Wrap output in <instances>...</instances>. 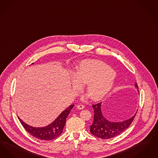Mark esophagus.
<instances>
[{
  "instance_id": "1",
  "label": "esophagus",
  "mask_w": 158,
  "mask_h": 158,
  "mask_svg": "<svg viewBox=\"0 0 158 158\" xmlns=\"http://www.w3.org/2000/svg\"><path fill=\"white\" fill-rule=\"evenodd\" d=\"M77 108L78 109L81 110V109H83L84 108V106L82 105V104H78V105L77 106Z\"/></svg>"
}]
</instances>
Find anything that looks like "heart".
<instances>
[{"label":"heart","instance_id":"1","mask_svg":"<svg viewBox=\"0 0 158 158\" xmlns=\"http://www.w3.org/2000/svg\"><path fill=\"white\" fill-rule=\"evenodd\" d=\"M76 78L72 83L79 89L81 84H87L86 91L91 98L98 101L112 89L114 81V72L103 62L85 60L81 62L74 72Z\"/></svg>","mask_w":158,"mask_h":158}]
</instances>
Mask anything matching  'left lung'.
<instances>
[{
    "label": "left lung",
    "mask_w": 158,
    "mask_h": 158,
    "mask_svg": "<svg viewBox=\"0 0 158 158\" xmlns=\"http://www.w3.org/2000/svg\"><path fill=\"white\" fill-rule=\"evenodd\" d=\"M135 87L139 89L137 82L135 83ZM102 103L92 105L94 109V120L90 126V132L92 135L102 139H109L116 137L127 129L135 117L137 112L129 119L120 122H111L103 116L101 110Z\"/></svg>",
    "instance_id": "8db88e82"
}]
</instances>
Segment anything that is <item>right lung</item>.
Instances as JSON below:
<instances>
[{
  "mask_svg": "<svg viewBox=\"0 0 158 158\" xmlns=\"http://www.w3.org/2000/svg\"><path fill=\"white\" fill-rule=\"evenodd\" d=\"M74 106V104L71 105L67 109L63 111L52 123L44 127L30 126L24 123L19 117L18 118L24 129L34 137L42 140H51L61 135L66 118Z\"/></svg>",
  "mask_w": 158,
  "mask_h": 158,
  "instance_id": "add662e5",
  "label": "right lung"
}]
</instances>
